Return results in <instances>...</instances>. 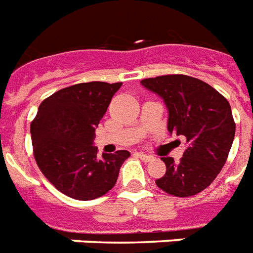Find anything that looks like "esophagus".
<instances>
[{
    "mask_svg": "<svg viewBox=\"0 0 253 253\" xmlns=\"http://www.w3.org/2000/svg\"><path fill=\"white\" fill-rule=\"evenodd\" d=\"M136 155L141 158V160H143L145 162H150V161L154 160V157L153 155H149V154H145V153H136Z\"/></svg>",
    "mask_w": 253,
    "mask_h": 253,
    "instance_id": "34e87169",
    "label": "esophagus"
}]
</instances>
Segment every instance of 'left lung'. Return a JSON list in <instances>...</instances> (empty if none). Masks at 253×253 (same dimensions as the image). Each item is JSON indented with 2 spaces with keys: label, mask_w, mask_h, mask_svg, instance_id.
Here are the masks:
<instances>
[{
  "label": "left lung",
  "mask_w": 253,
  "mask_h": 253,
  "mask_svg": "<svg viewBox=\"0 0 253 253\" xmlns=\"http://www.w3.org/2000/svg\"><path fill=\"white\" fill-rule=\"evenodd\" d=\"M141 84L164 99L170 134L184 135L188 142L179 162L161 158L166 173L155 184L175 197L203 192L225 165L233 143L236 125L229 103L209 84L186 75H165Z\"/></svg>",
  "instance_id": "obj_1"
}]
</instances>
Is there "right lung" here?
<instances>
[{"label": "right lung", "mask_w": 253, "mask_h": 253, "mask_svg": "<svg viewBox=\"0 0 253 253\" xmlns=\"http://www.w3.org/2000/svg\"><path fill=\"white\" fill-rule=\"evenodd\" d=\"M122 83L91 82L67 87L39 106L31 125L33 154L50 184L75 200H93L117 182L127 150L98 157L95 130Z\"/></svg>", "instance_id": "1"}]
</instances>
